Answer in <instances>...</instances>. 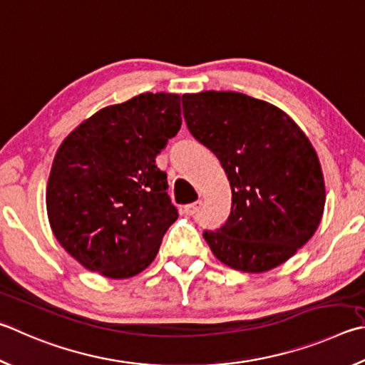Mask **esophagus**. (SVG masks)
Wrapping results in <instances>:
<instances>
[{
  "mask_svg": "<svg viewBox=\"0 0 365 365\" xmlns=\"http://www.w3.org/2000/svg\"><path fill=\"white\" fill-rule=\"evenodd\" d=\"M200 209H201V201H196V202H191V204H187L183 207V212L187 215H190V217H193V215H196L197 212H200Z\"/></svg>",
  "mask_w": 365,
  "mask_h": 365,
  "instance_id": "esophagus-1",
  "label": "esophagus"
}]
</instances>
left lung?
Returning a JSON list of instances; mask_svg holds the SVG:
<instances>
[{"mask_svg":"<svg viewBox=\"0 0 365 365\" xmlns=\"http://www.w3.org/2000/svg\"><path fill=\"white\" fill-rule=\"evenodd\" d=\"M183 118L231 187L228 220L202 236L218 260L263 273L289 260L319 227L326 185L313 145L282 110L241 92L183 94Z\"/></svg>","mask_w":365,"mask_h":365,"instance_id":"obj_1","label":"left lung"}]
</instances>
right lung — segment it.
Wrapping results in <instances>:
<instances>
[{
  "mask_svg": "<svg viewBox=\"0 0 365 365\" xmlns=\"http://www.w3.org/2000/svg\"><path fill=\"white\" fill-rule=\"evenodd\" d=\"M180 115V96L147 92L97 111L58 147L46 207L52 233L84 268L124 279L155 260L178 217L156 156Z\"/></svg>",
  "mask_w": 365,
  "mask_h": 365,
  "instance_id": "right-lung-1",
  "label": "right lung"
}]
</instances>
